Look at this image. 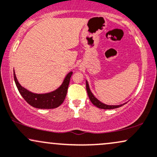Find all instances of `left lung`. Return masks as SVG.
<instances>
[{
    "instance_id": "left-lung-1",
    "label": "left lung",
    "mask_w": 157,
    "mask_h": 157,
    "mask_svg": "<svg viewBox=\"0 0 157 157\" xmlns=\"http://www.w3.org/2000/svg\"><path fill=\"white\" fill-rule=\"evenodd\" d=\"M86 90H87L88 95H89V97L90 100H91V102H92V104H94L95 106H97V108H99V109H117V108H119V107H121V106L124 105V104H122V105H105V104L102 103V102H100V100H97L96 97L94 96L93 94L91 93V90L89 89V83H88L87 81H86Z\"/></svg>"
}]
</instances>
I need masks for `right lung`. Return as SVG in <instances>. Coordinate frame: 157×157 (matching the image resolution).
I'll use <instances>...</instances> for the list:
<instances>
[{
    "label": "right lung",
    "instance_id": "obj_1",
    "mask_svg": "<svg viewBox=\"0 0 157 157\" xmlns=\"http://www.w3.org/2000/svg\"><path fill=\"white\" fill-rule=\"evenodd\" d=\"M72 71H70L66 75L62 85L58 89L46 94L32 93L22 87L17 80L15 71H14V80L21 96L30 105L37 109H51L59 107L63 102L67 94L70 78L72 75Z\"/></svg>",
    "mask_w": 157,
    "mask_h": 157
}]
</instances>
